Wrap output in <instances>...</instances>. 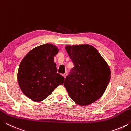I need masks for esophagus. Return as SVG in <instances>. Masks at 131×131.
<instances>
[{
  "mask_svg": "<svg viewBox=\"0 0 131 131\" xmlns=\"http://www.w3.org/2000/svg\"><path fill=\"white\" fill-rule=\"evenodd\" d=\"M66 76H67V73H64L63 74V76L64 77V78H66Z\"/></svg>",
  "mask_w": 131,
  "mask_h": 131,
  "instance_id": "34e87169",
  "label": "esophagus"
}]
</instances>
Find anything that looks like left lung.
Here are the masks:
<instances>
[{
  "mask_svg": "<svg viewBox=\"0 0 131 131\" xmlns=\"http://www.w3.org/2000/svg\"><path fill=\"white\" fill-rule=\"evenodd\" d=\"M74 64L63 85L79 105L94 102L104 94L110 80L109 66L99 52L88 44L65 47Z\"/></svg>",
  "mask_w": 131,
  "mask_h": 131,
  "instance_id": "left-lung-1",
  "label": "left lung"
}]
</instances>
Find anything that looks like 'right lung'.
Returning <instances> with one entry per match:
<instances>
[{
  "mask_svg": "<svg viewBox=\"0 0 131 131\" xmlns=\"http://www.w3.org/2000/svg\"><path fill=\"white\" fill-rule=\"evenodd\" d=\"M58 48L45 44L30 51L19 65L17 79L22 91L35 102L46 99L59 85L64 77L58 73L54 57Z\"/></svg>",
  "mask_w": 131,
  "mask_h": 131,
  "instance_id": "1",
  "label": "right lung"
}]
</instances>
